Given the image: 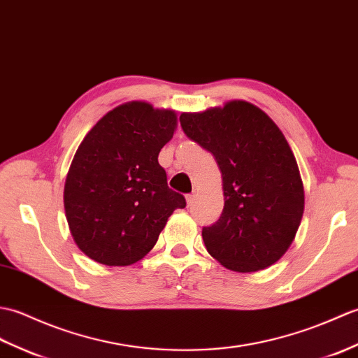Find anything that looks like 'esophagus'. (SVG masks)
<instances>
[{"instance_id":"34e87169","label":"esophagus","mask_w":358,"mask_h":358,"mask_svg":"<svg viewBox=\"0 0 358 358\" xmlns=\"http://www.w3.org/2000/svg\"><path fill=\"white\" fill-rule=\"evenodd\" d=\"M194 199H196V194H194V193L187 194V203H188V206L194 203Z\"/></svg>"}]
</instances>
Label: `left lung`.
Wrapping results in <instances>:
<instances>
[{
	"label": "left lung",
	"mask_w": 358,
	"mask_h": 358,
	"mask_svg": "<svg viewBox=\"0 0 358 358\" xmlns=\"http://www.w3.org/2000/svg\"><path fill=\"white\" fill-rule=\"evenodd\" d=\"M179 121L222 171L225 203L220 217L202 228L206 251L239 273L275 264L296 237L305 208L296 157L279 127L245 101L182 113Z\"/></svg>",
	"instance_id": "1"
}]
</instances>
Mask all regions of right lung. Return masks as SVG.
I'll return each mask as SVG.
<instances>
[{"instance_id": "1", "label": "right lung", "mask_w": 358, "mask_h": 358, "mask_svg": "<svg viewBox=\"0 0 358 358\" xmlns=\"http://www.w3.org/2000/svg\"><path fill=\"white\" fill-rule=\"evenodd\" d=\"M176 119L171 110L127 102L87 133L64 187L70 233L85 256L108 266L134 264L153 248L171 213L187 205L157 162Z\"/></svg>"}]
</instances>
